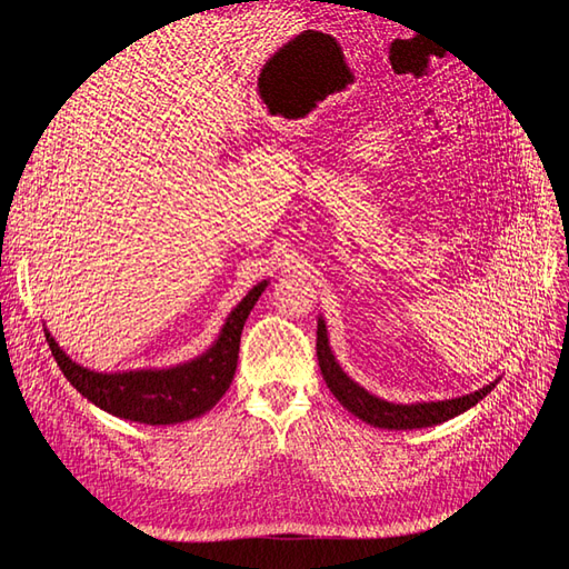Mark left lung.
<instances>
[{
  "mask_svg": "<svg viewBox=\"0 0 569 569\" xmlns=\"http://www.w3.org/2000/svg\"><path fill=\"white\" fill-rule=\"evenodd\" d=\"M318 363L322 370V380L335 393V399L347 408L358 420H363L372 427L380 429H420V427H432L451 420L460 412L470 410L477 406L491 389L501 382V377H496L493 382L481 387L472 393L456 396V399H443V401H420V403H393L385 401L380 396L370 393L366 387L353 382L351 377L343 372L339 360L332 353L330 337H327V325L322 316H318Z\"/></svg>",
  "mask_w": 569,
  "mask_h": 569,
  "instance_id": "left-lung-1",
  "label": "left lung"
}]
</instances>
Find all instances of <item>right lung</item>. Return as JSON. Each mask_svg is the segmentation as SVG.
Returning a JSON list of instances; mask_svg holds the SVG:
<instances>
[{
    "label": "right lung",
    "mask_w": 569,
    "mask_h": 569,
    "mask_svg": "<svg viewBox=\"0 0 569 569\" xmlns=\"http://www.w3.org/2000/svg\"><path fill=\"white\" fill-rule=\"evenodd\" d=\"M268 284L270 280L253 284L222 322L211 347L178 366L99 372L76 363L47 327L44 337L66 380L97 408L130 422L178 425L201 418L230 389L244 322Z\"/></svg>",
    "instance_id": "1"
}]
</instances>
